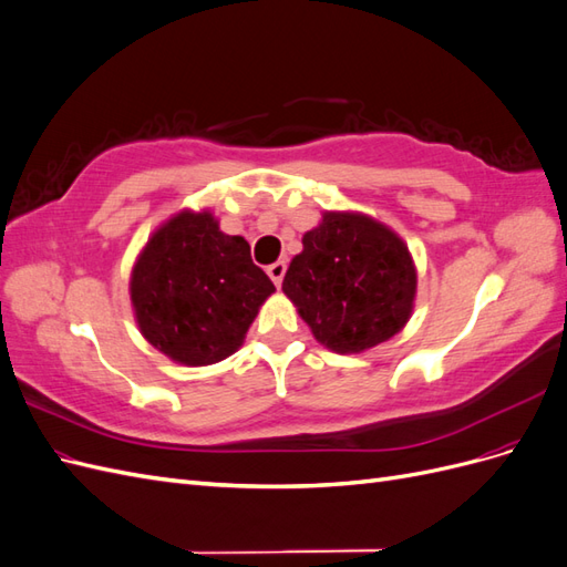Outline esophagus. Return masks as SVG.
<instances>
[{
    "label": "esophagus",
    "instance_id": "34e87169",
    "mask_svg": "<svg viewBox=\"0 0 567 567\" xmlns=\"http://www.w3.org/2000/svg\"><path fill=\"white\" fill-rule=\"evenodd\" d=\"M267 274H269V279H271L274 284L281 286V281H284V274H286V262H284V260H279V262L269 265V267H267Z\"/></svg>",
    "mask_w": 567,
    "mask_h": 567
}]
</instances>
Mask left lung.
I'll list each match as a JSON object with an SVG mask.
<instances>
[{
    "mask_svg": "<svg viewBox=\"0 0 567 567\" xmlns=\"http://www.w3.org/2000/svg\"><path fill=\"white\" fill-rule=\"evenodd\" d=\"M284 293L333 352H364L404 329L416 267L402 238L359 213H323L290 260Z\"/></svg>",
    "mask_w": 567,
    "mask_h": 567,
    "instance_id": "left-lung-1",
    "label": "left lung"
}]
</instances>
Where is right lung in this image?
Listing matches in <instances>:
<instances>
[{"instance_id":"right-lung-1","label":"right lung","mask_w":567,"mask_h":567,"mask_svg":"<svg viewBox=\"0 0 567 567\" xmlns=\"http://www.w3.org/2000/svg\"><path fill=\"white\" fill-rule=\"evenodd\" d=\"M274 293L244 236L219 231L213 213L184 210L148 238L130 279L142 336L186 367L221 362L244 346Z\"/></svg>"}]
</instances>
